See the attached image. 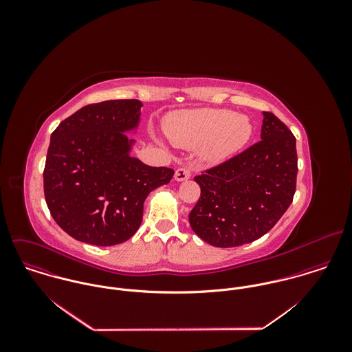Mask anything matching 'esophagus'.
Masks as SVG:
<instances>
[{
	"mask_svg": "<svg viewBox=\"0 0 352 352\" xmlns=\"http://www.w3.org/2000/svg\"><path fill=\"white\" fill-rule=\"evenodd\" d=\"M191 177V169L190 168H179L176 172H175V179L177 182H184V180H188Z\"/></svg>",
	"mask_w": 352,
	"mask_h": 352,
	"instance_id": "esophagus-1",
	"label": "esophagus"
}]
</instances>
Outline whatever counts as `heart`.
<instances>
[{
  "label": "heart",
  "mask_w": 352,
  "mask_h": 352,
  "mask_svg": "<svg viewBox=\"0 0 352 352\" xmlns=\"http://www.w3.org/2000/svg\"><path fill=\"white\" fill-rule=\"evenodd\" d=\"M172 144L180 148L206 145L203 155L210 162L222 161L243 149L252 135L251 122L228 109L175 112L164 122Z\"/></svg>",
  "instance_id": "heart-1"
}]
</instances>
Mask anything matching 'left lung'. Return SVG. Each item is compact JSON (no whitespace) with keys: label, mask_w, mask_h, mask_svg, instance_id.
Returning <instances> with one entry per match:
<instances>
[{"label":"left lung","mask_w":352,"mask_h":352,"mask_svg":"<svg viewBox=\"0 0 352 352\" xmlns=\"http://www.w3.org/2000/svg\"><path fill=\"white\" fill-rule=\"evenodd\" d=\"M297 162L296 137L272 112L263 111L258 142L194 177L201 197L190 212L192 230L218 248L260 239L293 201Z\"/></svg>","instance_id":"obj_1"}]
</instances>
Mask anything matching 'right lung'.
Returning a JSON list of instances; mask_svg holds the SVG:
<instances>
[{"mask_svg": "<svg viewBox=\"0 0 352 352\" xmlns=\"http://www.w3.org/2000/svg\"><path fill=\"white\" fill-rule=\"evenodd\" d=\"M141 101L88 104L51 134L43 188L55 222L73 239L99 247L129 240L142 222L144 201L175 170L129 154L124 131L137 127Z\"/></svg>", "mask_w": 352, "mask_h": 352, "instance_id": "obj_1", "label": "right lung"}]
</instances>
